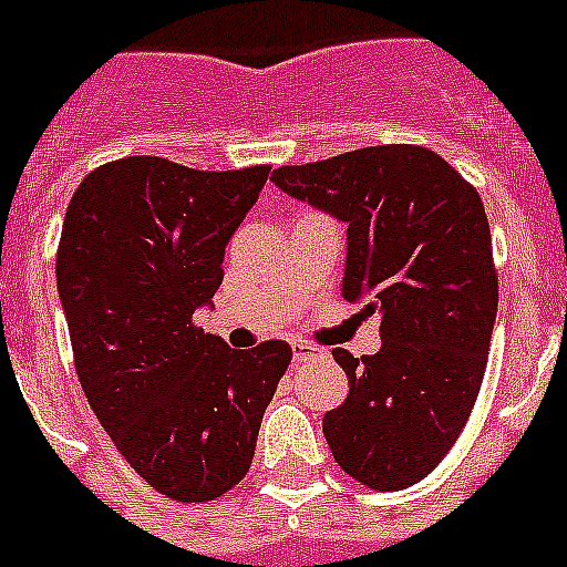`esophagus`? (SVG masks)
I'll return each instance as SVG.
<instances>
[{
    "label": "esophagus",
    "instance_id": "34e87169",
    "mask_svg": "<svg viewBox=\"0 0 567 567\" xmlns=\"http://www.w3.org/2000/svg\"><path fill=\"white\" fill-rule=\"evenodd\" d=\"M319 355V349L313 343H293V358L296 361H310V358Z\"/></svg>",
    "mask_w": 567,
    "mask_h": 567
}]
</instances>
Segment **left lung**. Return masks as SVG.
<instances>
[{
    "label": "left lung",
    "mask_w": 567,
    "mask_h": 567,
    "mask_svg": "<svg viewBox=\"0 0 567 567\" xmlns=\"http://www.w3.org/2000/svg\"><path fill=\"white\" fill-rule=\"evenodd\" d=\"M271 182L347 224L341 293L380 316L374 355L332 349L349 394L324 414L327 444L361 484L405 489L456 444L484 380L498 274L481 195L416 145L279 167Z\"/></svg>",
    "instance_id": "left-lung-1"
}]
</instances>
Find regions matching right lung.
Masks as SVG:
<instances>
[{
  "mask_svg": "<svg viewBox=\"0 0 567 567\" xmlns=\"http://www.w3.org/2000/svg\"><path fill=\"white\" fill-rule=\"evenodd\" d=\"M271 167L193 171L128 156L89 173L58 243V296L100 425L156 492L220 498L251 467L285 341L231 349L195 327Z\"/></svg>",
  "mask_w": 567,
  "mask_h": 567,
  "instance_id": "obj_1",
  "label": "right lung"
}]
</instances>
